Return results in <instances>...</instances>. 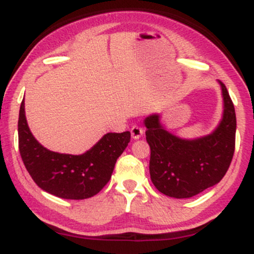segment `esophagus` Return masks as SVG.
I'll use <instances>...</instances> for the list:
<instances>
[{
    "label": "esophagus",
    "mask_w": 254,
    "mask_h": 254,
    "mask_svg": "<svg viewBox=\"0 0 254 254\" xmlns=\"http://www.w3.org/2000/svg\"><path fill=\"white\" fill-rule=\"evenodd\" d=\"M142 135H143V129H142V127H137V125L131 127V137H132L133 139L141 138Z\"/></svg>",
    "instance_id": "34e87169"
}]
</instances>
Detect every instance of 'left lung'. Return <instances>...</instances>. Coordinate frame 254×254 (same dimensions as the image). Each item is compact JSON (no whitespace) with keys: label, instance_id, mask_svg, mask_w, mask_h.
Instances as JSON below:
<instances>
[{"label":"left lung","instance_id":"left-lung-1","mask_svg":"<svg viewBox=\"0 0 254 254\" xmlns=\"http://www.w3.org/2000/svg\"><path fill=\"white\" fill-rule=\"evenodd\" d=\"M222 90L223 112L209 135L182 138L162 127L161 116L144 119L150 147L149 172L154 186L173 198H190L221 182L232 162L235 148L237 117L226 86Z\"/></svg>","mask_w":254,"mask_h":254}]
</instances>
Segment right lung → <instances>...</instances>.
<instances>
[{
    "label": "right lung",
    "mask_w": 254,
    "mask_h": 254,
    "mask_svg": "<svg viewBox=\"0 0 254 254\" xmlns=\"http://www.w3.org/2000/svg\"><path fill=\"white\" fill-rule=\"evenodd\" d=\"M19 150L26 170L44 191L64 199L93 197L110 182L117 159L130 142V132H109L80 155L51 151L32 135L22 100L17 122Z\"/></svg>",
    "instance_id": "1"
}]
</instances>
